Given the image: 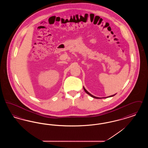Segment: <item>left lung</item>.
<instances>
[{"label":"left lung","instance_id":"left-lung-1","mask_svg":"<svg viewBox=\"0 0 148 148\" xmlns=\"http://www.w3.org/2000/svg\"><path fill=\"white\" fill-rule=\"evenodd\" d=\"M83 89H84V90L85 92H86L88 94H89L90 96H91L92 97V98H95V99H101V98H98V97H94V95H92L90 93H89V92H88L84 88V87H83ZM115 94H114V95H111V96H109V97H106V98H108V97H113V96H114Z\"/></svg>","mask_w":148,"mask_h":148}]
</instances>
